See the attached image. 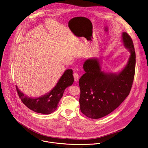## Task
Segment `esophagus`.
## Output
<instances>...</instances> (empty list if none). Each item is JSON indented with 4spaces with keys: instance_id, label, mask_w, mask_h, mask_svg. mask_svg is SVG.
<instances>
[{
    "instance_id": "1",
    "label": "esophagus",
    "mask_w": 148,
    "mask_h": 148,
    "mask_svg": "<svg viewBox=\"0 0 148 148\" xmlns=\"http://www.w3.org/2000/svg\"><path fill=\"white\" fill-rule=\"evenodd\" d=\"M73 75H74V81L75 82H77L78 81V79H79V75H78V74L77 73H74Z\"/></svg>"
}]
</instances>
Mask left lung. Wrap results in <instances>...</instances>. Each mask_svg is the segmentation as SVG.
<instances>
[{
  "mask_svg": "<svg viewBox=\"0 0 148 148\" xmlns=\"http://www.w3.org/2000/svg\"><path fill=\"white\" fill-rule=\"evenodd\" d=\"M122 42L130 55L126 66L117 73L101 70V59H87L83 67L86 72L79 79L80 109L86 117L92 119L103 117L112 113L129 94L136 67V53L130 36L122 34Z\"/></svg>",
  "mask_w": 148,
  "mask_h": 148,
  "instance_id": "obj_1",
  "label": "left lung"
}]
</instances>
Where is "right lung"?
I'll return each instance as SVG.
<instances>
[{
    "mask_svg": "<svg viewBox=\"0 0 148 148\" xmlns=\"http://www.w3.org/2000/svg\"><path fill=\"white\" fill-rule=\"evenodd\" d=\"M73 82V70L67 69L65 70L53 89L39 97H27L18 89L16 85V88L21 101L30 110L38 113L49 114L57 110L64 90L72 85Z\"/></svg>",
    "mask_w": 148,
    "mask_h": 148,
    "instance_id": "1",
    "label": "right lung"
}]
</instances>
